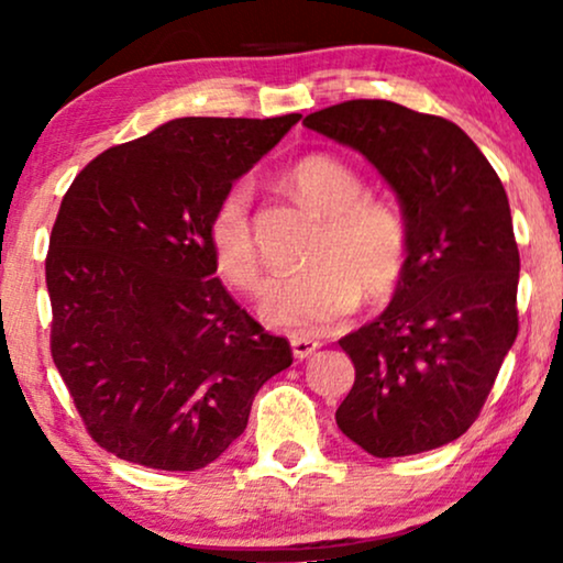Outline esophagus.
Instances as JSON below:
<instances>
[{
    "label": "esophagus",
    "instance_id": "obj_1",
    "mask_svg": "<svg viewBox=\"0 0 563 563\" xmlns=\"http://www.w3.org/2000/svg\"><path fill=\"white\" fill-rule=\"evenodd\" d=\"M314 351H320V341H312V338H302V335H291V353L295 358H310Z\"/></svg>",
    "mask_w": 563,
    "mask_h": 563
}]
</instances>
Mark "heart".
Returning <instances> with one entry per match:
<instances>
[{"mask_svg":"<svg viewBox=\"0 0 563 563\" xmlns=\"http://www.w3.org/2000/svg\"><path fill=\"white\" fill-rule=\"evenodd\" d=\"M289 184L325 218L312 256L318 266L274 276L258 310L274 328L320 333L358 305L361 289L368 299H379L397 287L407 261V228L395 207L366 197L351 166L325 153L299 158L289 168ZM207 235L222 279L243 291L256 289L261 258L245 184H233L218 199Z\"/></svg>","mask_w":563,"mask_h":563,"instance_id":"1","label":"heart"}]
</instances>
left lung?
<instances>
[{
    "label": "left lung",
    "instance_id": "8db88e82",
    "mask_svg": "<svg viewBox=\"0 0 563 563\" xmlns=\"http://www.w3.org/2000/svg\"><path fill=\"white\" fill-rule=\"evenodd\" d=\"M302 125L358 151L407 228L389 307L338 341L356 366L338 428L376 459L456 441L518 338L520 253L503 181L459 125L387 99L325 107Z\"/></svg>",
    "mask_w": 563,
    "mask_h": 563
}]
</instances>
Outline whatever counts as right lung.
Listing matches in <instances>:
<instances>
[{"instance_id":"obj_1","label":"right lung","mask_w":563,"mask_h":563,"mask_svg":"<svg viewBox=\"0 0 563 563\" xmlns=\"http://www.w3.org/2000/svg\"><path fill=\"white\" fill-rule=\"evenodd\" d=\"M302 114L179 118L99 153L45 258L51 353L89 435L161 472L212 464L291 364L214 276L212 210Z\"/></svg>"}]
</instances>
